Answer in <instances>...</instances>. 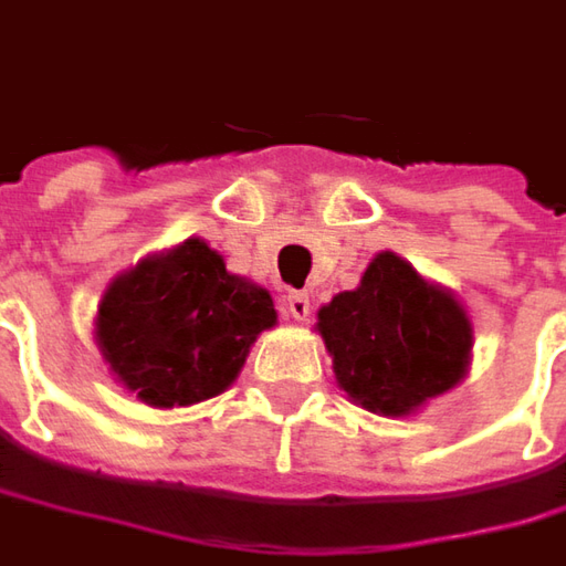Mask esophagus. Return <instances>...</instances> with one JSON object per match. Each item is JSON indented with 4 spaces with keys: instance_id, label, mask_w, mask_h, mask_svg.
<instances>
[{
    "instance_id": "34e87169",
    "label": "esophagus",
    "mask_w": 566,
    "mask_h": 566,
    "mask_svg": "<svg viewBox=\"0 0 566 566\" xmlns=\"http://www.w3.org/2000/svg\"><path fill=\"white\" fill-rule=\"evenodd\" d=\"M283 305H286V314H290L292 321H308V292H286V295H283Z\"/></svg>"
}]
</instances>
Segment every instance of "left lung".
<instances>
[{
    "label": "left lung",
    "instance_id": "left-lung-1",
    "mask_svg": "<svg viewBox=\"0 0 566 566\" xmlns=\"http://www.w3.org/2000/svg\"><path fill=\"white\" fill-rule=\"evenodd\" d=\"M314 329L348 401L411 417L468 377L473 324L461 298L396 252L367 264L355 290L333 295Z\"/></svg>",
    "mask_w": 566,
    "mask_h": 566
}]
</instances>
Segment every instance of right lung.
Returning a JSON list of instances; mask_svg holds the SVG:
<instances>
[{"instance_id":"1","label":"right lung","mask_w":566,"mask_h":566,"mask_svg":"<svg viewBox=\"0 0 566 566\" xmlns=\"http://www.w3.org/2000/svg\"><path fill=\"white\" fill-rule=\"evenodd\" d=\"M271 327V292L230 274L223 255L192 237L117 274L102 292L93 336L127 392L151 408H186L230 389Z\"/></svg>"}]
</instances>
